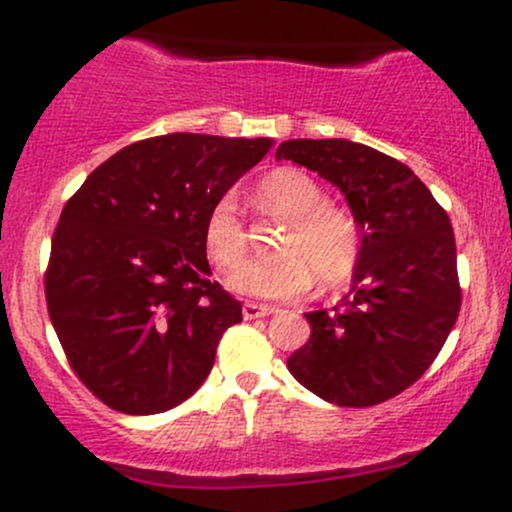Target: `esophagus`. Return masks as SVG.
<instances>
[{
	"label": "esophagus",
	"instance_id": "1",
	"mask_svg": "<svg viewBox=\"0 0 512 512\" xmlns=\"http://www.w3.org/2000/svg\"><path fill=\"white\" fill-rule=\"evenodd\" d=\"M274 308L272 305H262V303H245L243 305V317L245 320H255V317H267L272 315Z\"/></svg>",
	"mask_w": 512,
	"mask_h": 512
}]
</instances>
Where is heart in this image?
<instances>
[{"label": "heart", "instance_id": "1", "mask_svg": "<svg viewBox=\"0 0 512 512\" xmlns=\"http://www.w3.org/2000/svg\"><path fill=\"white\" fill-rule=\"evenodd\" d=\"M257 199L269 214L289 219L279 245V260L245 262L226 276L233 293L257 301H289L317 284L339 289L356 272L361 236L356 221L344 209L327 204L317 180L298 168L272 170L257 187ZM202 243L209 262L231 269L245 257V228L238 204L223 195L211 204L204 219Z\"/></svg>", "mask_w": 512, "mask_h": 512}]
</instances>
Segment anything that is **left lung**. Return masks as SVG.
<instances>
[{"label": "left lung", "mask_w": 512, "mask_h": 512, "mask_svg": "<svg viewBox=\"0 0 512 512\" xmlns=\"http://www.w3.org/2000/svg\"><path fill=\"white\" fill-rule=\"evenodd\" d=\"M315 170L361 228L351 291L305 313L310 339L286 361L325 402L373 407L426 373L460 313L455 233L414 170L349 139H289L276 161Z\"/></svg>", "instance_id": "left-lung-1"}]
</instances>
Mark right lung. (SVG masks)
Returning <instances> with one entry per match:
<instances>
[{"label": "right lung", "instance_id": "obj_1", "mask_svg": "<svg viewBox=\"0 0 512 512\" xmlns=\"http://www.w3.org/2000/svg\"><path fill=\"white\" fill-rule=\"evenodd\" d=\"M274 139L163 134L101 163L62 209L45 298L74 373L122 414L195 395L243 305L211 281L207 211Z\"/></svg>", "mask_w": 512, "mask_h": 512}]
</instances>
